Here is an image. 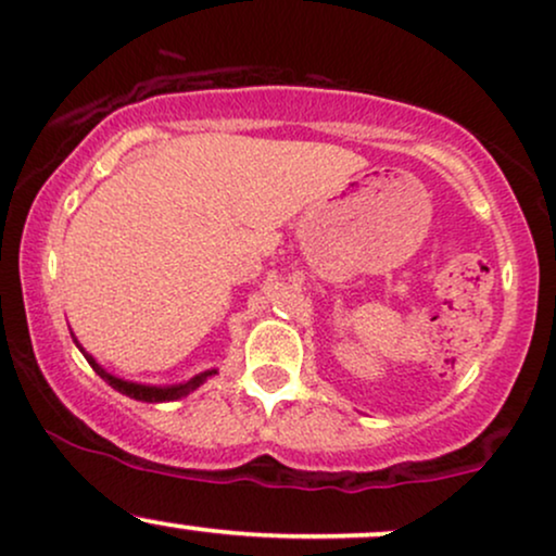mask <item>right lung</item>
Wrapping results in <instances>:
<instances>
[{
  "instance_id": "1",
  "label": "right lung",
  "mask_w": 556,
  "mask_h": 556,
  "mask_svg": "<svg viewBox=\"0 0 556 556\" xmlns=\"http://www.w3.org/2000/svg\"><path fill=\"white\" fill-rule=\"evenodd\" d=\"M72 339H75V333H72ZM75 344H77V350L85 354V359H87V363H90L92 370H96L98 376L105 380V383H109L111 388H116V391L124 393V396L137 399V401H147V404H163V401H176V399L189 396V393L197 391V388L202 386L206 378H212L214 372H217V367H212V370L199 372V376H193V378L184 380V383H176V386H147V383H134V380H124V378L111 376V372L105 370L103 365L96 363V357H92V354L85 352V346L79 344L77 339H75Z\"/></svg>"
}]
</instances>
